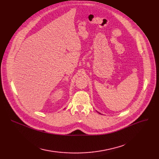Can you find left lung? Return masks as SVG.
Segmentation results:
<instances>
[{
    "mask_svg": "<svg viewBox=\"0 0 159 159\" xmlns=\"http://www.w3.org/2000/svg\"><path fill=\"white\" fill-rule=\"evenodd\" d=\"M97 112H98V113H99V114H101V113H100V112H98V111H97ZM101 115H102V114H101Z\"/></svg>",
    "mask_w": 159,
    "mask_h": 159,
    "instance_id": "obj_1",
    "label": "left lung"
}]
</instances>
